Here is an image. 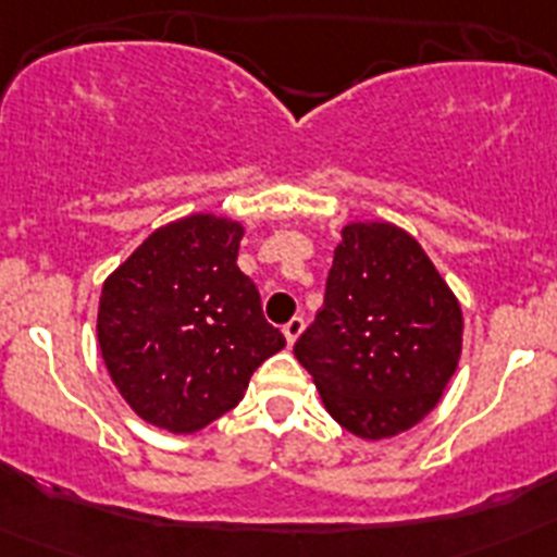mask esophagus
<instances>
[{
  "label": "esophagus",
  "instance_id": "34e87169",
  "mask_svg": "<svg viewBox=\"0 0 557 557\" xmlns=\"http://www.w3.org/2000/svg\"><path fill=\"white\" fill-rule=\"evenodd\" d=\"M282 332H284V337H287L289 346H293L295 339L301 337V332H304V318H293V321H287L284 323Z\"/></svg>",
  "mask_w": 557,
  "mask_h": 557
}]
</instances>
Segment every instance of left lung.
Wrapping results in <instances>:
<instances>
[{"label": "left lung", "instance_id": "left-lung-1", "mask_svg": "<svg viewBox=\"0 0 557 557\" xmlns=\"http://www.w3.org/2000/svg\"><path fill=\"white\" fill-rule=\"evenodd\" d=\"M460 346V304L424 248L391 223H351L334 248L323 309L293 351L329 416L379 441L435 410Z\"/></svg>", "mask_w": 557, "mask_h": 557}]
</instances>
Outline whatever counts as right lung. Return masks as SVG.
<instances>
[{
    "label": "right lung",
    "mask_w": 557,
    "mask_h": 557,
    "mask_svg": "<svg viewBox=\"0 0 557 557\" xmlns=\"http://www.w3.org/2000/svg\"><path fill=\"white\" fill-rule=\"evenodd\" d=\"M243 225L191 214L152 231L100 295L97 337L113 385L147 424L195 432L234 410L284 348L236 268Z\"/></svg>",
    "instance_id": "obj_1"
}]
</instances>
